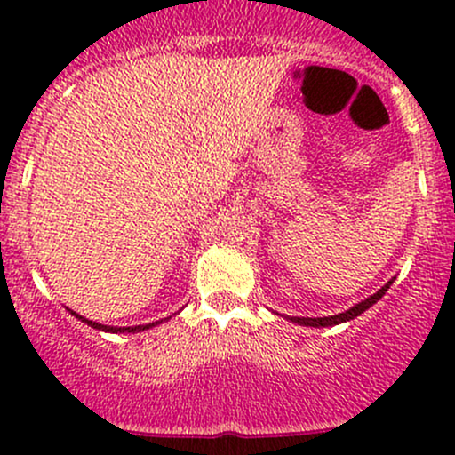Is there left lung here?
<instances>
[{"instance_id":"1","label":"left lung","mask_w":455,"mask_h":455,"mask_svg":"<svg viewBox=\"0 0 455 455\" xmlns=\"http://www.w3.org/2000/svg\"><path fill=\"white\" fill-rule=\"evenodd\" d=\"M391 284H394V278H391L385 286H380L377 293L370 295V297H365L363 301H359V304H355L353 307H348V310L340 312V315H333V316H316V318H310V316H291L289 321L297 323V325H306V327H333V325H340V323L353 321L355 316L363 315V312L368 310V307H372L374 304H377L380 297L387 293V289H389Z\"/></svg>"}]
</instances>
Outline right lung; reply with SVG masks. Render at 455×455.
Segmentation results:
<instances>
[{
  "instance_id": "right-lung-1",
  "label": "right lung",
  "mask_w": 455,
  "mask_h": 455,
  "mask_svg": "<svg viewBox=\"0 0 455 455\" xmlns=\"http://www.w3.org/2000/svg\"><path fill=\"white\" fill-rule=\"evenodd\" d=\"M70 315H72V316H76V318H78V321L87 323V325H90V327H93V329H98V331H108V333H139V331H145V329H151V327L160 325V323H162V321H169V318H171V316H166V318H162V321H156V323H148V325H134V327H111V325H102V323L90 321V318H85V316L76 315V312H72V310H70Z\"/></svg>"
}]
</instances>
